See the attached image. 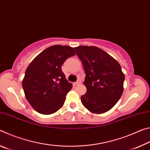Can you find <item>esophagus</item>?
<instances>
[{
  "mask_svg": "<svg viewBox=\"0 0 150 150\" xmlns=\"http://www.w3.org/2000/svg\"><path fill=\"white\" fill-rule=\"evenodd\" d=\"M81 80H80V79H78L77 82H75V83H73V85H75H75H79V84H81Z\"/></svg>",
  "mask_w": 150,
  "mask_h": 150,
  "instance_id": "1",
  "label": "esophagus"
}]
</instances>
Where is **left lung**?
Returning a JSON list of instances; mask_svg holds the SVG:
<instances>
[{
  "label": "left lung",
  "mask_w": 150,
  "mask_h": 150,
  "mask_svg": "<svg viewBox=\"0 0 150 150\" xmlns=\"http://www.w3.org/2000/svg\"><path fill=\"white\" fill-rule=\"evenodd\" d=\"M85 72L87 93L81 96L83 105L93 113H105L122 95L124 74L115 59L95 46L74 47Z\"/></svg>",
  "instance_id": "obj_1"
}]
</instances>
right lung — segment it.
Wrapping results in <instances>:
<instances>
[{
	"instance_id": "add662e5",
	"label": "right lung",
	"mask_w": 150,
	"mask_h": 150,
	"mask_svg": "<svg viewBox=\"0 0 150 150\" xmlns=\"http://www.w3.org/2000/svg\"><path fill=\"white\" fill-rule=\"evenodd\" d=\"M75 54L71 47L55 45L44 50L30 63L22 87L27 100L38 112L51 115L63 106L73 86L65 79L62 65Z\"/></svg>"
}]
</instances>
